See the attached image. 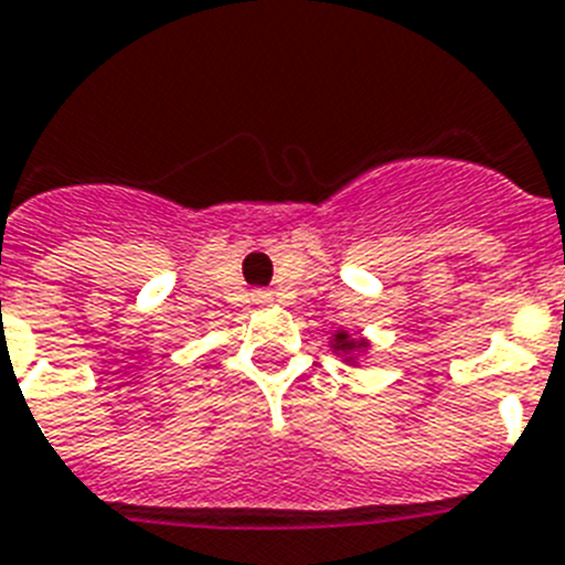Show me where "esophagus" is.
Instances as JSON below:
<instances>
[{
    "label": "esophagus",
    "mask_w": 565,
    "mask_h": 565,
    "mask_svg": "<svg viewBox=\"0 0 565 565\" xmlns=\"http://www.w3.org/2000/svg\"><path fill=\"white\" fill-rule=\"evenodd\" d=\"M253 298H255V305H269V301H273V292H269V290H255Z\"/></svg>",
    "instance_id": "obj_1"
}]
</instances>
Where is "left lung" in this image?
Segmentation results:
<instances>
[{"mask_svg": "<svg viewBox=\"0 0 565 565\" xmlns=\"http://www.w3.org/2000/svg\"><path fill=\"white\" fill-rule=\"evenodd\" d=\"M330 348H333V353L341 355L348 364H359V355L371 350V341L355 339V335H350L348 330H341L339 327V330L330 335Z\"/></svg>", "mask_w": 565, "mask_h": 565, "instance_id": "obj_1", "label": "left lung"}]
</instances>
